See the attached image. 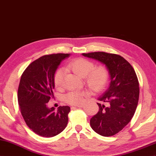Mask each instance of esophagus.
Instances as JSON below:
<instances>
[{"label": "esophagus", "mask_w": 156, "mask_h": 156, "mask_svg": "<svg viewBox=\"0 0 156 156\" xmlns=\"http://www.w3.org/2000/svg\"><path fill=\"white\" fill-rule=\"evenodd\" d=\"M82 107H83V104L77 105V106H75V107H73V108H82Z\"/></svg>", "instance_id": "obj_1"}]
</instances>
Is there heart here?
<instances>
[{
	"mask_svg": "<svg viewBox=\"0 0 156 156\" xmlns=\"http://www.w3.org/2000/svg\"><path fill=\"white\" fill-rule=\"evenodd\" d=\"M92 62L83 58L74 59L69 63L66 69L72 71L80 77H84L87 85L94 92L102 90L106 86L109 78V72L105 66H99L94 68ZM64 69L62 68L56 71L54 75V83L56 87L62 85L64 79ZM88 95L87 90L70 91L64 95V100L66 102L71 105H80Z\"/></svg>",
	"mask_w": 156,
	"mask_h": 156,
	"instance_id": "1",
	"label": "heart"
}]
</instances>
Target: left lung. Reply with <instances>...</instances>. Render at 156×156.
<instances>
[{"label":"left lung","instance_id":"1","mask_svg":"<svg viewBox=\"0 0 156 156\" xmlns=\"http://www.w3.org/2000/svg\"><path fill=\"white\" fill-rule=\"evenodd\" d=\"M106 66L110 83L98 98L99 111L90 120L92 129L103 136H112L127 125L136 111L139 83L134 69L124 58L115 54L95 52L82 54Z\"/></svg>","mask_w":156,"mask_h":156}]
</instances>
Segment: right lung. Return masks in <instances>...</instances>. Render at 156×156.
I'll return each instance as SVG.
<instances>
[{
    "instance_id": "1",
    "label": "right lung",
    "mask_w": 156,
    "mask_h": 156,
    "mask_svg": "<svg viewBox=\"0 0 156 156\" xmlns=\"http://www.w3.org/2000/svg\"><path fill=\"white\" fill-rule=\"evenodd\" d=\"M70 54L44 55L33 61L20 79L18 100L21 113L33 132L43 137H52L65 129L68 122V106L49 108L47 103L54 95V75L60 62Z\"/></svg>"
}]
</instances>
